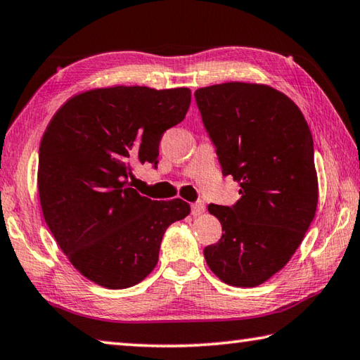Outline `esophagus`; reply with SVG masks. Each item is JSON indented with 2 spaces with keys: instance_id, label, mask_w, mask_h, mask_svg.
Listing matches in <instances>:
<instances>
[{
  "instance_id": "1",
  "label": "esophagus",
  "mask_w": 360,
  "mask_h": 360,
  "mask_svg": "<svg viewBox=\"0 0 360 360\" xmlns=\"http://www.w3.org/2000/svg\"><path fill=\"white\" fill-rule=\"evenodd\" d=\"M204 212H205V204L204 202H196V204L191 205V213H193L194 217L202 215Z\"/></svg>"
}]
</instances>
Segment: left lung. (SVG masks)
Listing matches in <instances>:
<instances>
[{"label": "left lung", "instance_id": "8db88e82", "mask_svg": "<svg viewBox=\"0 0 360 360\" xmlns=\"http://www.w3.org/2000/svg\"><path fill=\"white\" fill-rule=\"evenodd\" d=\"M223 175L240 185L232 207L209 205L219 242L204 250L226 285L255 288L286 266L318 207L311 131L285 93L266 84L226 82L194 93Z\"/></svg>", "mask_w": 360, "mask_h": 360}]
</instances>
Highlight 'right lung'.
I'll list each match as a JSON object with an SVG mask.
<instances>
[{
    "label": "right lung",
    "mask_w": 360,
    "mask_h": 360,
    "mask_svg": "<svg viewBox=\"0 0 360 360\" xmlns=\"http://www.w3.org/2000/svg\"><path fill=\"white\" fill-rule=\"evenodd\" d=\"M191 104L186 86H101L74 94L47 124L37 190L46 223L69 262L96 285L131 288L156 267L170 224L190 215L181 199L151 200L131 181L158 164L164 131Z\"/></svg>",
    "instance_id": "obj_1"
}]
</instances>
